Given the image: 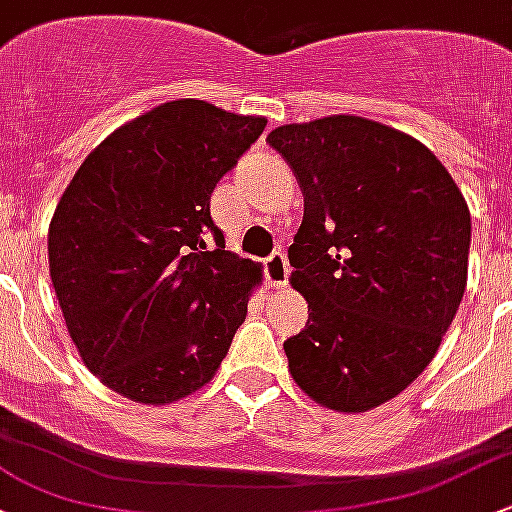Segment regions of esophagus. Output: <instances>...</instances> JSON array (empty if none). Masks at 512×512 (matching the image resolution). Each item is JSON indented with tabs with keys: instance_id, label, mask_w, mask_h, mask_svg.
<instances>
[{
	"instance_id": "34e87169",
	"label": "esophagus",
	"mask_w": 512,
	"mask_h": 512,
	"mask_svg": "<svg viewBox=\"0 0 512 512\" xmlns=\"http://www.w3.org/2000/svg\"><path fill=\"white\" fill-rule=\"evenodd\" d=\"M265 274H267V284L270 287H287L289 274H292V267H289L287 255L282 250L272 252L265 262Z\"/></svg>"
}]
</instances>
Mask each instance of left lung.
Listing matches in <instances>:
<instances>
[{
	"mask_svg": "<svg viewBox=\"0 0 512 512\" xmlns=\"http://www.w3.org/2000/svg\"><path fill=\"white\" fill-rule=\"evenodd\" d=\"M267 142L304 193L289 262L311 314L284 341L289 370L328 410H373L427 368L454 321L469 206L422 142L380 122L333 115Z\"/></svg>",
	"mask_w": 512,
	"mask_h": 512,
	"instance_id": "8db88e82",
	"label": "left lung"
}]
</instances>
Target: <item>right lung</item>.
<instances>
[{
    "instance_id": "add662e5",
    "label": "right lung",
    "mask_w": 512,
    "mask_h": 512,
    "mask_svg": "<svg viewBox=\"0 0 512 512\" xmlns=\"http://www.w3.org/2000/svg\"><path fill=\"white\" fill-rule=\"evenodd\" d=\"M265 117L174 100L112 132L80 164L48 228V267L85 368L144 405L213 378L260 265L225 250L218 181Z\"/></svg>"
}]
</instances>
